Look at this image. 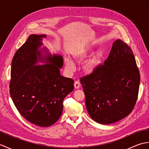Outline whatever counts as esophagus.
Here are the masks:
<instances>
[{
  "mask_svg": "<svg viewBox=\"0 0 149 149\" xmlns=\"http://www.w3.org/2000/svg\"><path fill=\"white\" fill-rule=\"evenodd\" d=\"M74 87L75 89H79L81 87V84L79 81H75L74 83Z\"/></svg>",
  "mask_w": 149,
  "mask_h": 149,
  "instance_id": "1",
  "label": "esophagus"
}]
</instances>
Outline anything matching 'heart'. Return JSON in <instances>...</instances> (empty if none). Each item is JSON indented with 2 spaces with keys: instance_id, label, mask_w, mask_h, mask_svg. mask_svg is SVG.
Wrapping results in <instances>:
<instances>
[{
  "instance_id": "obj_1",
  "label": "heart",
  "mask_w": 149,
  "mask_h": 149,
  "mask_svg": "<svg viewBox=\"0 0 149 149\" xmlns=\"http://www.w3.org/2000/svg\"><path fill=\"white\" fill-rule=\"evenodd\" d=\"M93 45L90 43L81 44L73 49L70 54L72 58L77 62L83 61L88 54L92 51ZM102 61V54L100 51H95L88 57L82 64V70L86 74H93L95 73L100 65ZM64 62L66 68L72 71L75 68V64L68 56L64 57Z\"/></svg>"
}]
</instances>
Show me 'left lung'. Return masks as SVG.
I'll use <instances>...</instances> for the list:
<instances>
[{
  "label": "left lung",
  "mask_w": 149,
  "mask_h": 149,
  "mask_svg": "<svg viewBox=\"0 0 149 149\" xmlns=\"http://www.w3.org/2000/svg\"><path fill=\"white\" fill-rule=\"evenodd\" d=\"M93 74L81 79L90 117L110 124L129 115L137 100L140 75L131 47L118 39L109 56Z\"/></svg>",
  "instance_id": "1"
}]
</instances>
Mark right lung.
Returning a JSON list of instances; mask_svg holds the SVG:
<instances>
[{
    "label": "right lung",
    "instance_id": "add662e5",
    "mask_svg": "<svg viewBox=\"0 0 149 149\" xmlns=\"http://www.w3.org/2000/svg\"><path fill=\"white\" fill-rule=\"evenodd\" d=\"M46 37L31 34L16 52L9 90L19 113L40 127H49L58 121L63 112V101L74 87V80L60 74L62 56L52 54L47 47H42Z\"/></svg>",
    "mask_w": 149,
    "mask_h": 149
}]
</instances>
